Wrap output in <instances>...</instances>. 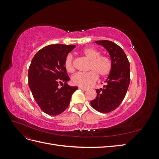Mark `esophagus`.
I'll return each instance as SVG.
<instances>
[{
	"instance_id": "1",
	"label": "esophagus",
	"mask_w": 159,
	"mask_h": 159,
	"mask_svg": "<svg viewBox=\"0 0 159 159\" xmlns=\"http://www.w3.org/2000/svg\"><path fill=\"white\" fill-rule=\"evenodd\" d=\"M80 89H81V90H83V91H87V90H88V89H87V88H82V87H80Z\"/></svg>"
}]
</instances>
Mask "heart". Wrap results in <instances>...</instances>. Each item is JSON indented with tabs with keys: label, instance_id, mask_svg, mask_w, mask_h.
Here are the masks:
<instances>
[{
	"label": "heart",
	"instance_id": "b5f03b06",
	"mask_svg": "<svg viewBox=\"0 0 159 159\" xmlns=\"http://www.w3.org/2000/svg\"><path fill=\"white\" fill-rule=\"evenodd\" d=\"M81 54L89 60L88 73H78L71 77V84L85 88H90L98 79V75L105 78L110 74L112 70V61L106 55H101V52L94 48H86L81 51ZM64 67L69 73L75 71L73 57L68 55L66 57Z\"/></svg>",
	"mask_w": 159,
	"mask_h": 159
}]
</instances>
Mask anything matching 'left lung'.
I'll use <instances>...</instances> for the list:
<instances>
[{"mask_svg":"<svg viewBox=\"0 0 159 159\" xmlns=\"http://www.w3.org/2000/svg\"><path fill=\"white\" fill-rule=\"evenodd\" d=\"M110 54L112 70L105 81L103 88L97 89V97L90 102L91 106L101 113L113 111L125 97L130 83V64L125 53L121 47L109 40H99Z\"/></svg>","mask_w":159,"mask_h":159,"instance_id":"obj_1","label":"left lung"}]
</instances>
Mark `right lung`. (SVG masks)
<instances>
[{
	"mask_svg": "<svg viewBox=\"0 0 159 159\" xmlns=\"http://www.w3.org/2000/svg\"><path fill=\"white\" fill-rule=\"evenodd\" d=\"M75 45L52 44L34 56L28 70V85L40 108L50 115H57L68 108L78 87L67 82L70 78L64 67L66 57ZM64 83V84L63 83ZM60 83L61 89L58 88Z\"/></svg>",
	"mask_w": 159,
	"mask_h": 159,
	"instance_id": "right-lung-1",
	"label": "right lung"
}]
</instances>
